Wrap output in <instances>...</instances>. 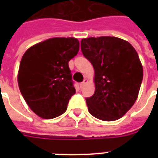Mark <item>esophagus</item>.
Masks as SVG:
<instances>
[{
  "label": "esophagus",
  "mask_w": 158,
  "mask_h": 158,
  "mask_svg": "<svg viewBox=\"0 0 158 158\" xmlns=\"http://www.w3.org/2000/svg\"><path fill=\"white\" fill-rule=\"evenodd\" d=\"M88 82H89V80H88V79H85L84 80V81L82 82L81 84H80V89H83V88H84V86H85V85H86L87 84H88Z\"/></svg>",
  "instance_id": "obj_1"
}]
</instances>
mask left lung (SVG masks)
Listing matches in <instances>:
<instances>
[{
    "label": "left lung",
    "instance_id": "1",
    "mask_svg": "<svg viewBox=\"0 0 158 158\" xmlns=\"http://www.w3.org/2000/svg\"><path fill=\"white\" fill-rule=\"evenodd\" d=\"M82 53L94 69L95 92L86 98L89 113L104 121L121 118L135 104L143 76L137 52L115 37L81 40Z\"/></svg>",
    "mask_w": 158,
    "mask_h": 158
}]
</instances>
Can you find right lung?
<instances>
[{"instance_id": "add662e5", "label": "right lung", "mask_w": 158, "mask_h": 158, "mask_svg": "<svg viewBox=\"0 0 158 158\" xmlns=\"http://www.w3.org/2000/svg\"><path fill=\"white\" fill-rule=\"evenodd\" d=\"M79 49L74 38H52L32 46L21 59L20 93L30 109L43 119L62 115L75 94L69 61Z\"/></svg>"}]
</instances>
